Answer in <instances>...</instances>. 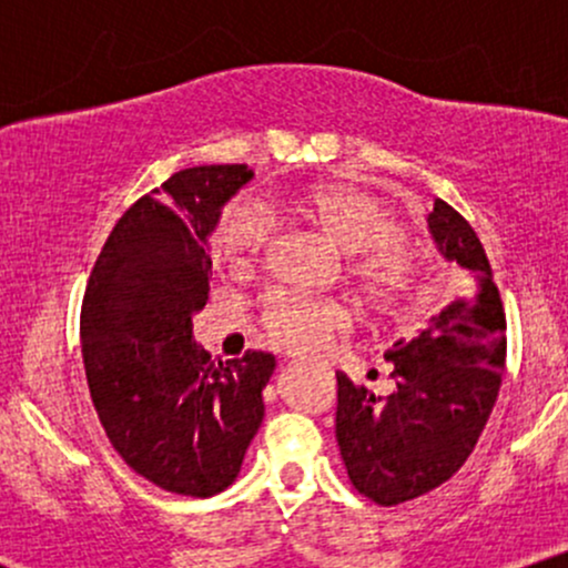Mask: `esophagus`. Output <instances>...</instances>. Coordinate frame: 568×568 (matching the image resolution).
I'll return each instance as SVG.
<instances>
[{"mask_svg": "<svg viewBox=\"0 0 568 568\" xmlns=\"http://www.w3.org/2000/svg\"><path fill=\"white\" fill-rule=\"evenodd\" d=\"M291 363H296V361H291Z\"/></svg>", "mask_w": 568, "mask_h": 568, "instance_id": "34e87169", "label": "esophagus"}]
</instances>
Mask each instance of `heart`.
Listing matches in <instances>:
<instances>
[{
    "label": "heart",
    "instance_id": "heart-1",
    "mask_svg": "<svg viewBox=\"0 0 568 568\" xmlns=\"http://www.w3.org/2000/svg\"><path fill=\"white\" fill-rule=\"evenodd\" d=\"M293 205L331 243L349 253L347 277L357 293L384 315H408L422 302L419 264L403 240V224L387 202L347 184L306 186ZM272 221L253 200L221 207L211 247L232 266H251L266 251ZM258 323L272 342L291 349H315L349 325L347 306L334 298H312L272 288L258 302Z\"/></svg>",
    "mask_w": 568,
    "mask_h": 568
}]
</instances>
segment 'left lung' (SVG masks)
<instances>
[{
    "instance_id": "1",
    "label": "left lung",
    "mask_w": 568,
    "mask_h": 568,
    "mask_svg": "<svg viewBox=\"0 0 568 568\" xmlns=\"http://www.w3.org/2000/svg\"><path fill=\"white\" fill-rule=\"evenodd\" d=\"M438 251L465 270L467 288L419 336L387 349L397 389L376 397L338 371L336 440L352 486L384 507L446 484L473 454L505 368V306L484 245L465 216L435 200Z\"/></svg>"
}]
</instances>
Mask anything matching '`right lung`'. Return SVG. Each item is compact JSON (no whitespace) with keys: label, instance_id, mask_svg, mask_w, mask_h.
Instances as JSON below:
<instances>
[{"label":"right lung","instance_id":"right-lung-1","mask_svg":"<svg viewBox=\"0 0 568 568\" xmlns=\"http://www.w3.org/2000/svg\"><path fill=\"white\" fill-rule=\"evenodd\" d=\"M253 179L247 165L173 173L135 200L98 253L80 336L90 397L125 465L181 497H213L237 478L264 419L275 355L213 361L192 342L207 302V234Z\"/></svg>","mask_w":568,"mask_h":568}]
</instances>
